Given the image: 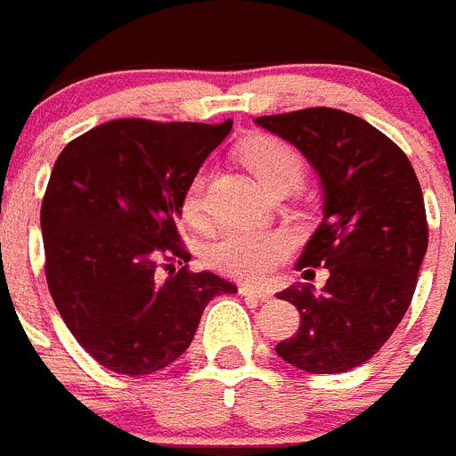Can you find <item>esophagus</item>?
<instances>
[{
    "label": "esophagus",
    "mask_w": 456,
    "mask_h": 456,
    "mask_svg": "<svg viewBox=\"0 0 456 456\" xmlns=\"http://www.w3.org/2000/svg\"><path fill=\"white\" fill-rule=\"evenodd\" d=\"M239 292L243 294V297H252V299H257V301H269L271 299V292H269V289H264V287L240 285Z\"/></svg>",
    "instance_id": "34e87169"
}]
</instances>
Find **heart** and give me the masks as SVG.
Here are the masks:
<instances>
[{"mask_svg": "<svg viewBox=\"0 0 456 456\" xmlns=\"http://www.w3.org/2000/svg\"><path fill=\"white\" fill-rule=\"evenodd\" d=\"M243 159L266 187H273L282 178L299 181L304 174V162L294 152V148L273 136H259L248 143ZM204 185L206 174L199 171L183 194L181 210L185 220L192 224L204 222ZM289 248H292V240L282 232L232 229L210 243L206 259L220 273L257 282L264 281L289 255Z\"/></svg>", "mask_w": 456, "mask_h": 456, "instance_id": "b5f03b06", "label": "heart"}]
</instances>
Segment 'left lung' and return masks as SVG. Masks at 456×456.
<instances>
[{
  "label": "left lung",
  "instance_id": "obj_1",
  "mask_svg": "<svg viewBox=\"0 0 456 456\" xmlns=\"http://www.w3.org/2000/svg\"><path fill=\"white\" fill-rule=\"evenodd\" d=\"M259 127L299 148L320 175L324 217L297 269L313 278L278 294L297 305L301 327L275 346L305 373H343L369 362L399 327L429 246L422 187L399 145L338 109L262 116Z\"/></svg>",
  "mask_w": 456,
  "mask_h": 456
}]
</instances>
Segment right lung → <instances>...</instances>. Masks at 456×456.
<instances>
[{
  "label": "right lung",
  "mask_w": 456,
  "mask_h": 456,
  "mask_svg": "<svg viewBox=\"0 0 456 456\" xmlns=\"http://www.w3.org/2000/svg\"><path fill=\"white\" fill-rule=\"evenodd\" d=\"M232 120L120 118L67 143L45 187V281L80 347L109 370L148 376L190 347L213 297L234 282L187 269V185Z\"/></svg>",
  "instance_id": "1"
}]
</instances>
